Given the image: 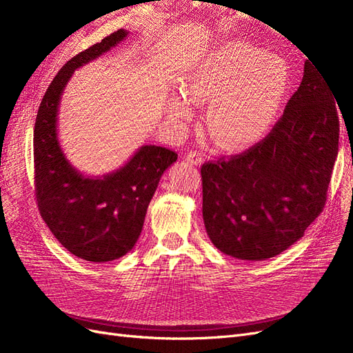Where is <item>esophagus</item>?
<instances>
[{
	"label": "esophagus",
	"mask_w": 353,
	"mask_h": 353,
	"mask_svg": "<svg viewBox=\"0 0 353 353\" xmlns=\"http://www.w3.org/2000/svg\"><path fill=\"white\" fill-rule=\"evenodd\" d=\"M185 159H187V162H190L191 165H196V166L203 163V156L199 152H190Z\"/></svg>",
	"instance_id": "1"
}]
</instances>
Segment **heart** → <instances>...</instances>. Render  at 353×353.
Returning a JSON list of instances; mask_svg holds the SVG:
<instances>
[{"mask_svg": "<svg viewBox=\"0 0 353 353\" xmlns=\"http://www.w3.org/2000/svg\"><path fill=\"white\" fill-rule=\"evenodd\" d=\"M290 88V68L274 52L244 41L212 50L188 73L184 95H174L168 116L185 122L193 105L206 104L208 132L222 150L239 152L258 144L272 130Z\"/></svg>", "mask_w": 353, "mask_h": 353, "instance_id": "1", "label": "heart"}]
</instances>
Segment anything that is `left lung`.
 <instances>
[{"label":"left lung","instance_id":"left-lung-1","mask_svg":"<svg viewBox=\"0 0 353 353\" xmlns=\"http://www.w3.org/2000/svg\"><path fill=\"white\" fill-rule=\"evenodd\" d=\"M339 152L334 94L311 61L280 121L261 143L201 166L210 241L241 261L287 250L318 218Z\"/></svg>","mask_w":353,"mask_h":353}]
</instances>
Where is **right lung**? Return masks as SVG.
Masks as SVG:
<instances>
[{
    "label": "right lung",
    "mask_w": 353,
    "mask_h": 353,
    "mask_svg": "<svg viewBox=\"0 0 353 353\" xmlns=\"http://www.w3.org/2000/svg\"><path fill=\"white\" fill-rule=\"evenodd\" d=\"M128 34L125 29L113 32L59 70L41 101L34 131L35 194L41 216L63 248L99 263L119 259L134 249L159 181L178 159L169 148L141 145L119 169L87 176L61 150L59 105L73 72L116 47Z\"/></svg>",
    "instance_id": "obj_1"
}]
</instances>
